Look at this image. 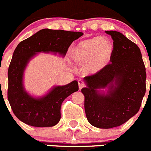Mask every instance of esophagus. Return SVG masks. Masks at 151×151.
Instances as JSON below:
<instances>
[{
    "label": "esophagus",
    "mask_w": 151,
    "mask_h": 151,
    "mask_svg": "<svg viewBox=\"0 0 151 151\" xmlns=\"http://www.w3.org/2000/svg\"><path fill=\"white\" fill-rule=\"evenodd\" d=\"M78 87H79V89H82V88L85 87V83L83 82V80L80 79L78 80Z\"/></svg>",
    "instance_id": "34e87169"
}]
</instances>
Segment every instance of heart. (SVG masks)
Masks as SVG:
<instances>
[{"instance_id": "obj_1", "label": "heart", "mask_w": 151, "mask_h": 151, "mask_svg": "<svg viewBox=\"0 0 151 151\" xmlns=\"http://www.w3.org/2000/svg\"><path fill=\"white\" fill-rule=\"evenodd\" d=\"M113 53V45L105 37H95L80 41L71 50L72 59L79 65L85 64L88 73H97L104 67Z\"/></svg>"}]
</instances>
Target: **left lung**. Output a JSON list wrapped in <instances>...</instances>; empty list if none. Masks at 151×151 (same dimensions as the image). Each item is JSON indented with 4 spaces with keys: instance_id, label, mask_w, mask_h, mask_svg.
Returning a JSON list of instances; mask_svg holds the SVG:
<instances>
[{
    "instance_id": "1",
    "label": "left lung",
    "mask_w": 151,
    "mask_h": 151,
    "mask_svg": "<svg viewBox=\"0 0 151 151\" xmlns=\"http://www.w3.org/2000/svg\"><path fill=\"white\" fill-rule=\"evenodd\" d=\"M106 33L113 41L110 63L85 76L88 87L82 89L88 121L99 129H111L127 122L138 112L146 92V69L138 45L119 32ZM107 86V95L97 92V89Z\"/></svg>"
}]
</instances>
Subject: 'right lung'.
<instances>
[{"label": "right lung", "instance_id": "1", "mask_svg": "<svg viewBox=\"0 0 151 151\" xmlns=\"http://www.w3.org/2000/svg\"><path fill=\"white\" fill-rule=\"evenodd\" d=\"M82 35L80 32L45 29L17 45L8 69L7 98L14 115L19 120L35 127H51L59 122L63 101L78 91V82L55 87L44 97L35 99L24 91L23 71L35 53L54 52L66 55L69 47Z\"/></svg>", "mask_w": 151, "mask_h": 151}]
</instances>
